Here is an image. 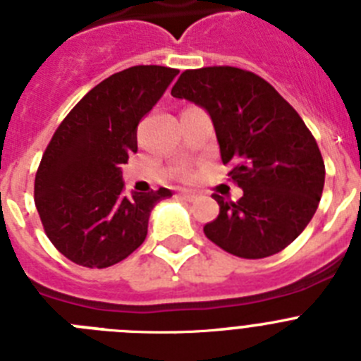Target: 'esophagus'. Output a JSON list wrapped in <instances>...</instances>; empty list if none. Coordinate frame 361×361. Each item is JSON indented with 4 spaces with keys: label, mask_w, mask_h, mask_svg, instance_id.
<instances>
[{
    "label": "esophagus",
    "mask_w": 361,
    "mask_h": 361,
    "mask_svg": "<svg viewBox=\"0 0 361 361\" xmlns=\"http://www.w3.org/2000/svg\"><path fill=\"white\" fill-rule=\"evenodd\" d=\"M178 197L184 200H188V202H193V200L197 199V193L195 191H191V190H180L178 191Z\"/></svg>",
    "instance_id": "obj_1"
}]
</instances>
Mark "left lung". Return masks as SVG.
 Wrapping results in <instances>:
<instances>
[{"mask_svg": "<svg viewBox=\"0 0 361 361\" xmlns=\"http://www.w3.org/2000/svg\"><path fill=\"white\" fill-rule=\"evenodd\" d=\"M171 95L208 111L220 157L244 195H213L220 212L206 237L240 258L288 247L311 222L325 183L320 148L302 117L260 75L235 66L186 70Z\"/></svg>", "mask_w": 361, "mask_h": 361, "instance_id": "left-lung-1", "label": "left lung"}]
</instances>
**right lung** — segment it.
I'll list each match as a JSON object with an SVG mask.
<instances>
[{"mask_svg": "<svg viewBox=\"0 0 361 361\" xmlns=\"http://www.w3.org/2000/svg\"><path fill=\"white\" fill-rule=\"evenodd\" d=\"M178 70L139 65L94 86L54 133L39 162L34 202L47 237L73 264L110 267L145 242L159 188L124 195L121 166L137 152L139 121Z\"/></svg>", "mask_w": 361, "mask_h": 361, "instance_id": "right-lung-1", "label": "right lung"}]
</instances>
